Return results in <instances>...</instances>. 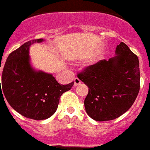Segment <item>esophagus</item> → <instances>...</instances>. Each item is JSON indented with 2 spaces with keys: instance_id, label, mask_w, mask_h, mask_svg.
Wrapping results in <instances>:
<instances>
[{
  "instance_id": "1",
  "label": "esophagus",
  "mask_w": 150,
  "mask_h": 150,
  "mask_svg": "<svg viewBox=\"0 0 150 150\" xmlns=\"http://www.w3.org/2000/svg\"><path fill=\"white\" fill-rule=\"evenodd\" d=\"M79 84H81V81L77 77H75L74 78V86H77Z\"/></svg>"
}]
</instances>
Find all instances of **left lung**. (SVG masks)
Segmentation results:
<instances>
[{
    "label": "left lung",
    "mask_w": 150,
    "mask_h": 150,
    "mask_svg": "<svg viewBox=\"0 0 150 150\" xmlns=\"http://www.w3.org/2000/svg\"><path fill=\"white\" fill-rule=\"evenodd\" d=\"M116 56L99 60L77 73L89 87L84 104L96 121L115 120L132 106L140 90V68L137 55L121 42Z\"/></svg>",
    "instance_id": "left-lung-1"
}]
</instances>
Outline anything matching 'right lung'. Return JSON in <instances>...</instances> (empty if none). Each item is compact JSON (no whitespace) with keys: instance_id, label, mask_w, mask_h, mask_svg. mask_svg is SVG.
<instances>
[{"instance_id":"right-lung-1","label":"right lung","mask_w":150,"mask_h":150,"mask_svg":"<svg viewBox=\"0 0 150 150\" xmlns=\"http://www.w3.org/2000/svg\"><path fill=\"white\" fill-rule=\"evenodd\" d=\"M42 41L43 39L30 40L9 54L2 72L1 87V98L4 99L5 96L19 114L35 120L51 117L58 107L60 96L74 84L60 85L52 74L31 68L29 47Z\"/></svg>"}]
</instances>
